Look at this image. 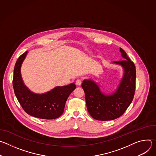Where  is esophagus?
Returning <instances> with one entry per match:
<instances>
[{
  "mask_svg": "<svg viewBox=\"0 0 156 156\" xmlns=\"http://www.w3.org/2000/svg\"><path fill=\"white\" fill-rule=\"evenodd\" d=\"M81 81L80 80H77L76 81V84L77 85V86H80L81 84Z\"/></svg>",
  "mask_w": 156,
  "mask_h": 156,
  "instance_id": "obj_1",
  "label": "esophagus"
}]
</instances>
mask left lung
<instances>
[{"instance_id":"left-lung-1","label":"left lung","mask_w":156,"mask_h":156,"mask_svg":"<svg viewBox=\"0 0 156 156\" xmlns=\"http://www.w3.org/2000/svg\"><path fill=\"white\" fill-rule=\"evenodd\" d=\"M120 52L123 60L113 63L121 66L123 73L114 92L110 94L103 93L99 85L91 79H85L82 83L88 112L96 120L107 121L119 118L125 112L134 97L135 65L123 49L120 48Z\"/></svg>"}]
</instances>
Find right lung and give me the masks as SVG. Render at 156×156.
I'll use <instances>...</instances> for the list:
<instances>
[{"instance_id": "right-lung-1", "label": "right lung", "mask_w": 156, "mask_h": 156, "mask_svg": "<svg viewBox=\"0 0 156 156\" xmlns=\"http://www.w3.org/2000/svg\"><path fill=\"white\" fill-rule=\"evenodd\" d=\"M28 51L20 56L14 68L13 86L15 96L22 108L30 115L41 119H55L63 112L70 94L76 88L74 83L63 86H56L42 94L31 91L25 84L21 75V66Z\"/></svg>"}]
</instances>
